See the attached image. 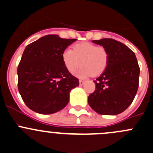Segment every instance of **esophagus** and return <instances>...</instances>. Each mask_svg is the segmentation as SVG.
Listing matches in <instances>:
<instances>
[{
    "instance_id": "1",
    "label": "esophagus",
    "mask_w": 153,
    "mask_h": 153,
    "mask_svg": "<svg viewBox=\"0 0 153 153\" xmlns=\"http://www.w3.org/2000/svg\"><path fill=\"white\" fill-rule=\"evenodd\" d=\"M83 84H84V81H82V80H79V85H82Z\"/></svg>"
}]
</instances>
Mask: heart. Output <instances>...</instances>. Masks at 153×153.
Here are the masks:
<instances>
[{
    "mask_svg": "<svg viewBox=\"0 0 153 153\" xmlns=\"http://www.w3.org/2000/svg\"><path fill=\"white\" fill-rule=\"evenodd\" d=\"M62 60L66 70L71 74L81 65L82 68L77 73L79 77L98 76L108 67L109 52L104 46H97L91 42H82L75 44L73 50L65 49L62 52Z\"/></svg>",
    "mask_w": 153,
    "mask_h": 153,
    "instance_id": "obj_1",
    "label": "heart"
}]
</instances>
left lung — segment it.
<instances>
[{"label":"left lung","mask_w":153,"mask_h":153,"mask_svg":"<svg viewBox=\"0 0 153 153\" xmlns=\"http://www.w3.org/2000/svg\"><path fill=\"white\" fill-rule=\"evenodd\" d=\"M109 52L106 70L94 81L96 89L88 97L91 108L102 115H117L133 102L139 82L140 68L135 53L111 38L93 40Z\"/></svg>","instance_id":"obj_1"}]
</instances>
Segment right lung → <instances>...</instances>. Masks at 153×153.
I'll list each match as a JSON object with an SVG mask.
<instances>
[{"label":"right lung","instance_id":"1","mask_svg":"<svg viewBox=\"0 0 153 153\" xmlns=\"http://www.w3.org/2000/svg\"><path fill=\"white\" fill-rule=\"evenodd\" d=\"M76 40L48 34L26 47L18 67V87L31 111L51 114L68 105L71 90L79 82L66 70L62 54Z\"/></svg>","mask_w":153,"mask_h":153}]
</instances>
